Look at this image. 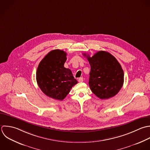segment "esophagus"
Wrapping results in <instances>:
<instances>
[{
	"label": "esophagus",
	"mask_w": 150,
	"mask_h": 150,
	"mask_svg": "<svg viewBox=\"0 0 150 150\" xmlns=\"http://www.w3.org/2000/svg\"><path fill=\"white\" fill-rule=\"evenodd\" d=\"M83 81V78L82 77H81L78 79V82H82Z\"/></svg>",
	"instance_id": "34e87169"
}]
</instances>
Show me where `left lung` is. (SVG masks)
<instances>
[{
	"label": "left lung",
	"mask_w": 150,
	"mask_h": 150,
	"mask_svg": "<svg viewBox=\"0 0 150 150\" xmlns=\"http://www.w3.org/2000/svg\"><path fill=\"white\" fill-rule=\"evenodd\" d=\"M83 55L91 65L89 85L92 92L101 99L117 95L123 85L124 72L116 58L105 51H99L92 57Z\"/></svg>",
	"instance_id": "left-lung-1"
}]
</instances>
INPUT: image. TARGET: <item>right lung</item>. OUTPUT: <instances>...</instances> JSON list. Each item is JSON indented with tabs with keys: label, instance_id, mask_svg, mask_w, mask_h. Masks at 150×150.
<instances>
[{
	"label": "right lung",
	"instance_id": "obj_1",
	"mask_svg": "<svg viewBox=\"0 0 150 150\" xmlns=\"http://www.w3.org/2000/svg\"><path fill=\"white\" fill-rule=\"evenodd\" d=\"M67 53L60 50L49 52L40 62L36 80L41 91L52 99L62 100L78 83L72 71L64 67Z\"/></svg>",
	"mask_w": 150,
	"mask_h": 150
}]
</instances>
